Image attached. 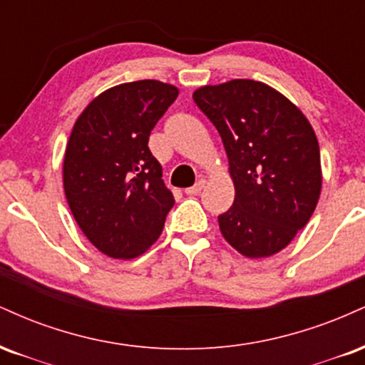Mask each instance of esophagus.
Wrapping results in <instances>:
<instances>
[{
  "instance_id": "obj_1",
  "label": "esophagus",
  "mask_w": 365,
  "mask_h": 365,
  "mask_svg": "<svg viewBox=\"0 0 365 365\" xmlns=\"http://www.w3.org/2000/svg\"><path fill=\"white\" fill-rule=\"evenodd\" d=\"M203 187H205V181H203V179H200V181L195 184V186L186 187V190H184V192H186V195H190V196L198 195V192L203 191Z\"/></svg>"
}]
</instances>
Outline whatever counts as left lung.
Segmentation results:
<instances>
[{"instance_id":"left-lung-1","label":"left lung","mask_w":365,"mask_h":365,"mask_svg":"<svg viewBox=\"0 0 365 365\" xmlns=\"http://www.w3.org/2000/svg\"><path fill=\"white\" fill-rule=\"evenodd\" d=\"M217 128L234 181V205L218 217L225 241L247 258L277 255L306 227L321 192L319 145L285 96L255 80L192 93Z\"/></svg>"}]
</instances>
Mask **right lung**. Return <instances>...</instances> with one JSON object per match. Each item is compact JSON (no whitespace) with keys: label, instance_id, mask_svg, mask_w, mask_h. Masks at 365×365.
<instances>
[{"label":"right lung","instance_id":"add662e5","mask_svg":"<svg viewBox=\"0 0 365 365\" xmlns=\"http://www.w3.org/2000/svg\"><path fill=\"white\" fill-rule=\"evenodd\" d=\"M178 93L157 80L121 83L93 98L73 126L64 195L81 232L109 258L147 251L174 207L148 136Z\"/></svg>","mask_w":365,"mask_h":365}]
</instances>
